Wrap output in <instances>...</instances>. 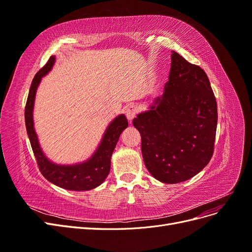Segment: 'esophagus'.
<instances>
[{
	"label": "esophagus",
	"mask_w": 252,
	"mask_h": 252,
	"mask_svg": "<svg viewBox=\"0 0 252 252\" xmlns=\"http://www.w3.org/2000/svg\"><path fill=\"white\" fill-rule=\"evenodd\" d=\"M125 114H126L127 120L131 123L132 120L135 118L136 108L134 107V106H129V107H128V108L126 109V111H125Z\"/></svg>",
	"instance_id": "esophagus-1"
}]
</instances>
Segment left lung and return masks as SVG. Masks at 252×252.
Returning a JSON list of instances; mask_svg holds the SVG:
<instances>
[{
	"instance_id": "obj_1",
	"label": "left lung",
	"mask_w": 252,
	"mask_h": 252,
	"mask_svg": "<svg viewBox=\"0 0 252 252\" xmlns=\"http://www.w3.org/2000/svg\"><path fill=\"white\" fill-rule=\"evenodd\" d=\"M132 123L152 177L166 184L191 179L209 163L216 140L217 101L207 74L172 51L163 95Z\"/></svg>"
}]
</instances>
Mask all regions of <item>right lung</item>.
I'll return each instance as SVG.
<instances>
[{"instance_id":"right-lung-1","label":"right lung","mask_w":252,"mask_h":252,"mask_svg":"<svg viewBox=\"0 0 252 252\" xmlns=\"http://www.w3.org/2000/svg\"><path fill=\"white\" fill-rule=\"evenodd\" d=\"M55 62L56 57H50L47 64L34 75L32 86H30L25 107L27 134L40 171L45 179L66 190L86 191V190H91L100 186L107 178L110 171V158L112 152L116 148L121 133L127 128L128 121L124 114H120L117 118H114L108 127L106 128L96 150L86 161L71 165L57 164L50 161L43 152L39 139H37V134L34 130L33 106L36 89L40 85L42 78L52 69Z\"/></svg>"}]
</instances>
